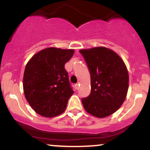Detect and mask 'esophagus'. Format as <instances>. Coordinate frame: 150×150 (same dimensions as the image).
Returning a JSON list of instances; mask_svg holds the SVG:
<instances>
[{
  "label": "esophagus",
  "instance_id": "obj_1",
  "mask_svg": "<svg viewBox=\"0 0 150 150\" xmlns=\"http://www.w3.org/2000/svg\"><path fill=\"white\" fill-rule=\"evenodd\" d=\"M74 88H75V89H77L79 88V85L78 84H75V85H74Z\"/></svg>",
  "mask_w": 150,
  "mask_h": 150
}]
</instances>
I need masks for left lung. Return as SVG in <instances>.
Wrapping results in <instances>:
<instances>
[{"mask_svg": "<svg viewBox=\"0 0 150 150\" xmlns=\"http://www.w3.org/2000/svg\"><path fill=\"white\" fill-rule=\"evenodd\" d=\"M80 52L87 63L91 77V92L82 98L87 113L104 118L116 112L126 97L128 73L117 53L105 47L82 49Z\"/></svg>", "mask_w": 150, "mask_h": 150, "instance_id": "1", "label": "left lung"}]
</instances>
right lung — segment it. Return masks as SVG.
Returning a JSON list of instances; mask_svg holds the SVG:
<instances>
[{"mask_svg": "<svg viewBox=\"0 0 150 150\" xmlns=\"http://www.w3.org/2000/svg\"><path fill=\"white\" fill-rule=\"evenodd\" d=\"M73 54V49L47 48L36 53L26 65L24 93L38 114L51 118L66 108L74 92L65 64Z\"/></svg>", "mask_w": 150, "mask_h": 150, "instance_id": "add662e5", "label": "right lung"}]
</instances>
